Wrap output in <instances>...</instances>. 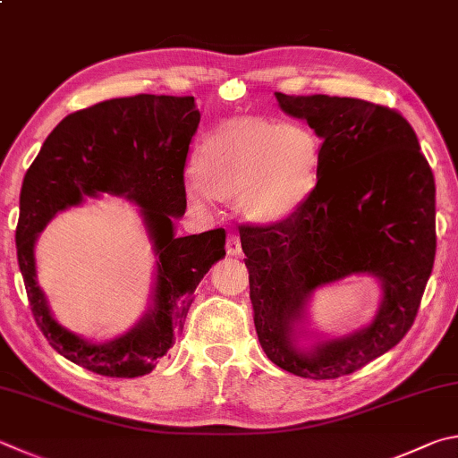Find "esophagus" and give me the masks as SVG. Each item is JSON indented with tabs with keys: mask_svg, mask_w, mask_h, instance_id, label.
Masks as SVG:
<instances>
[{
	"mask_svg": "<svg viewBox=\"0 0 458 458\" xmlns=\"http://www.w3.org/2000/svg\"><path fill=\"white\" fill-rule=\"evenodd\" d=\"M226 252H228V256H238L240 252H242V246H240V238L236 234H228Z\"/></svg>",
	"mask_w": 458,
	"mask_h": 458,
	"instance_id": "esophagus-1",
	"label": "esophagus"
}]
</instances>
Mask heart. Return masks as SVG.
<instances>
[{"instance_id":"1","label":"heart","mask_w":458,"mask_h":458,"mask_svg":"<svg viewBox=\"0 0 458 458\" xmlns=\"http://www.w3.org/2000/svg\"><path fill=\"white\" fill-rule=\"evenodd\" d=\"M322 142L304 123L240 120L216 130L186 174L188 200L200 210L214 194L238 196L256 222H278L301 206L318 182Z\"/></svg>"}]
</instances>
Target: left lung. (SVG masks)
<instances>
[{"label": "left lung", "instance_id": "left-lung-1", "mask_svg": "<svg viewBox=\"0 0 458 458\" xmlns=\"http://www.w3.org/2000/svg\"><path fill=\"white\" fill-rule=\"evenodd\" d=\"M288 115L322 140L310 196L268 226H240L256 335L268 359L302 378L352 374L401 343L412 327L437 252L435 176L417 134L396 110L338 96H286ZM352 273L381 282L369 327L310 349L297 324L316 287Z\"/></svg>", "mask_w": 458, "mask_h": 458}]
</instances>
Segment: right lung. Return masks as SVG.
Here are the masks:
<instances>
[{
  "label": "right lung",
  "mask_w": 458,
  "mask_h": 458,
  "mask_svg": "<svg viewBox=\"0 0 458 458\" xmlns=\"http://www.w3.org/2000/svg\"><path fill=\"white\" fill-rule=\"evenodd\" d=\"M198 123L200 112L192 96L106 99L65 115L26 172L15 230L23 284L47 343L78 367L112 378L152 372L184 328L196 286L226 254L224 228L174 234V220L186 212L184 165ZM99 193L123 195L140 206L157 254V284L153 306L134 329L106 344H89L48 312L35 278L32 246L57 211Z\"/></svg>",
  "instance_id": "1"
}]
</instances>
